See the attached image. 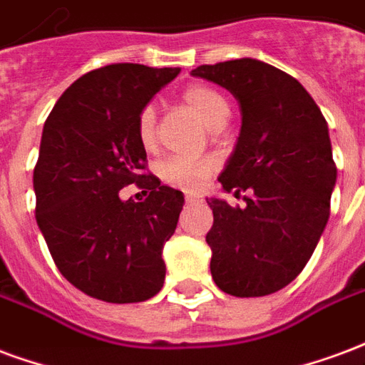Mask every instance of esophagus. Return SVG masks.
<instances>
[{
	"label": "esophagus",
	"instance_id": "obj_1",
	"mask_svg": "<svg viewBox=\"0 0 365 365\" xmlns=\"http://www.w3.org/2000/svg\"><path fill=\"white\" fill-rule=\"evenodd\" d=\"M185 202L188 204V206H192V204H196V202H198V198H194V196H185Z\"/></svg>",
	"mask_w": 365,
	"mask_h": 365
}]
</instances>
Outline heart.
<instances>
[{
    "mask_svg": "<svg viewBox=\"0 0 365 365\" xmlns=\"http://www.w3.org/2000/svg\"><path fill=\"white\" fill-rule=\"evenodd\" d=\"M182 101L200 116L208 126H222L225 118L230 116V103L212 85L192 83L182 91ZM155 108L153 105H145L135 118V132L143 150L151 151L155 148ZM217 159L215 157H200V159H188V157H167L159 163V179L167 186L179 188L185 192H196L206 180L217 171Z\"/></svg>",
    "mask_w": 365,
    "mask_h": 365,
    "instance_id": "obj_1",
    "label": "heart"
}]
</instances>
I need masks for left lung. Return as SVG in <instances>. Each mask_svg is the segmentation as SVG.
Masks as SVG:
<instances>
[{
    "instance_id": "obj_1",
    "label": "left lung",
    "mask_w": 365,
    "mask_h": 365,
    "mask_svg": "<svg viewBox=\"0 0 365 365\" xmlns=\"http://www.w3.org/2000/svg\"><path fill=\"white\" fill-rule=\"evenodd\" d=\"M192 76L230 89L241 134L220 175L223 190H251L247 206L212 198V278L235 297L286 288L302 272L331 215L336 182L329 126L295 77L252 58L198 66Z\"/></svg>"
}]
</instances>
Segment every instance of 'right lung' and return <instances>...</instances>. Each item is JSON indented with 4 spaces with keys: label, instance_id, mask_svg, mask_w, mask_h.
Here are the masks:
<instances>
[{
    "label": "right lung",
    "instance_id": "right-lung-1",
    "mask_svg": "<svg viewBox=\"0 0 365 365\" xmlns=\"http://www.w3.org/2000/svg\"><path fill=\"white\" fill-rule=\"evenodd\" d=\"M179 68L110 63L81 76L48 114L34 165V217L66 280L108 303H138L163 288L165 241L185 204L148 173L135 118ZM135 184L142 202L122 201Z\"/></svg>",
    "mask_w": 365,
    "mask_h": 365
}]
</instances>
